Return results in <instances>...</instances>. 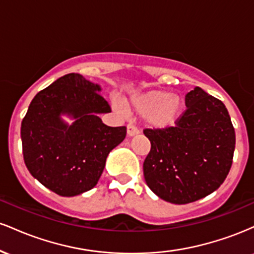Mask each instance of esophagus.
Listing matches in <instances>:
<instances>
[{
  "instance_id": "1",
  "label": "esophagus",
  "mask_w": 254,
  "mask_h": 254,
  "mask_svg": "<svg viewBox=\"0 0 254 254\" xmlns=\"http://www.w3.org/2000/svg\"><path fill=\"white\" fill-rule=\"evenodd\" d=\"M137 133H139V129L137 127H135L132 123L127 124V135L129 136H135Z\"/></svg>"
}]
</instances>
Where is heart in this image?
I'll return each instance as SVG.
<instances>
[{
	"mask_svg": "<svg viewBox=\"0 0 254 254\" xmlns=\"http://www.w3.org/2000/svg\"><path fill=\"white\" fill-rule=\"evenodd\" d=\"M182 98L168 90H150L130 100V109L141 116H147L155 127H167L178 121L183 112Z\"/></svg>",
	"mask_w": 254,
	"mask_h": 254,
	"instance_id": "obj_1",
	"label": "heart"
}]
</instances>
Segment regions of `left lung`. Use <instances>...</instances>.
Instances as JSON below:
<instances>
[{"mask_svg":"<svg viewBox=\"0 0 254 254\" xmlns=\"http://www.w3.org/2000/svg\"><path fill=\"white\" fill-rule=\"evenodd\" d=\"M173 127L144 129L150 151L143 162L147 185L161 199L188 204L217 190L228 176L235 131L226 106L194 87Z\"/></svg>","mask_w":254,"mask_h":254,"instance_id":"1","label":"left lung"}]
</instances>
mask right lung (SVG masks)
<instances>
[{
    "label": "right lung",
    "instance_id": "right-lung-1",
    "mask_svg": "<svg viewBox=\"0 0 254 254\" xmlns=\"http://www.w3.org/2000/svg\"><path fill=\"white\" fill-rule=\"evenodd\" d=\"M100 87L70 72L40 90L21 123L25 165L38 182L63 197L90 190L109 153L127 136L125 127H107L98 113L111 112ZM61 114L75 119L66 126Z\"/></svg>",
    "mask_w": 254,
    "mask_h": 254
}]
</instances>
